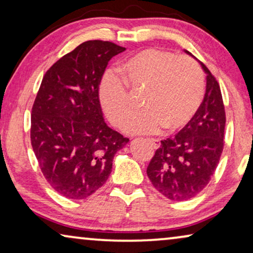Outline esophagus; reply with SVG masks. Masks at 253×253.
Returning <instances> with one entry per match:
<instances>
[{
    "mask_svg": "<svg viewBox=\"0 0 253 253\" xmlns=\"http://www.w3.org/2000/svg\"><path fill=\"white\" fill-rule=\"evenodd\" d=\"M148 141H150V143L153 145L154 148H159V147H160V145H161L160 140H159V139H153V138H150V139H148Z\"/></svg>",
    "mask_w": 253,
    "mask_h": 253,
    "instance_id": "34e87169",
    "label": "esophagus"
}]
</instances>
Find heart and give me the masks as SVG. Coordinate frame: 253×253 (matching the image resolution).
<instances>
[{"label":"heart","instance_id":"obj_1","mask_svg":"<svg viewBox=\"0 0 253 253\" xmlns=\"http://www.w3.org/2000/svg\"><path fill=\"white\" fill-rule=\"evenodd\" d=\"M120 71L122 79L113 72L103 76L99 99L110 122L121 126L134 109L129 91L145 93L146 109L126 123L127 133L153 134L164 126L168 131L179 130L202 105L205 81L192 58L160 48H146L126 58Z\"/></svg>","mask_w":253,"mask_h":253}]
</instances>
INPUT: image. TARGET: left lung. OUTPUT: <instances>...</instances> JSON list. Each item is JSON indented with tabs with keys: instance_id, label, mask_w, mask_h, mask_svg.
Masks as SVG:
<instances>
[{
	"instance_id": "1",
	"label": "left lung",
	"mask_w": 253,
	"mask_h": 253,
	"mask_svg": "<svg viewBox=\"0 0 253 253\" xmlns=\"http://www.w3.org/2000/svg\"><path fill=\"white\" fill-rule=\"evenodd\" d=\"M199 63L207 75L202 105L177 134L161 140L146 170L154 188L174 202L191 199L209 184L223 150L226 113L221 89L206 65Z\"/></svg>"
}]
</instances>
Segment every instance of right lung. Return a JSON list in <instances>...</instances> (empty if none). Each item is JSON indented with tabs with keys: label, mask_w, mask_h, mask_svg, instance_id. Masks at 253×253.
<instances>
[{
	"label": "right lung",
	"mask_w": 253,
	"mask_h": 253,
	"mask_svg": "<svg viewBox=\"0 0 253 253\" xmlns=\"http://www.w3.org/2000/svg\"><path fill=\"white\" fill-rule=\"evenodd\" d=\"M126 48L85 41L43 76L31 116V144L44 178L69 199H84L108 179L129 143L103 120L99 86L110 58Z\"/></svg>",
	"instance_id": "1"
}]
</instances>
